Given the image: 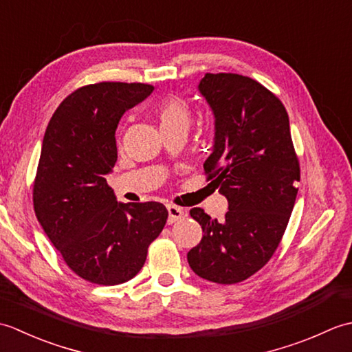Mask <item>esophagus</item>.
I'll return each mask as SVG.
<instances>
[{"instance_id": "esophagus-1", "label": "esophagus", "mask_w": 352, "mask_h": 352, "mask_svg": "<svg viewBox=\"0 0 352 352\" xmlns=\"http://www.w3.org/2000/svg\"><path fill=\"white\" fill-rule=\"evenodd\" d=\"M168 223H174L175 221L182 219L186 216V212L183 210L182 207H177V206H168Z\"/></svg>"}]
</instances>
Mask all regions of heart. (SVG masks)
Instances as JSON below:
<instances>
[{
  "instance_id": "obj_1",
  "label": "heart",
  "mask_w": 352,
  "mask_h": 352,
  "mask_svg": "<svg viewBox=\"0 0 352 352\" xmlns=\"http://www.w3.org/2000/svg\"><path fill=\"white\" fill-rule=\"evenodd\" d=\"M157 118L160 130H188L190 122V111L178 96H168L157 106Z\"/></svg>"
}]
</instances>
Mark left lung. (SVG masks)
<instances>
[{"mask_svg": "<svg viewBox=\"0 0 352 352\" xmlns=\"http://www.w3.org/2000/svg\"><path fill=\"white\" fill-rule=\"evenodd\" d=\"M198 91L214 116L204 170L228 212L219 222L192 208L204 236L188 261L201 278L234 284L263 267L278 246L295 206L300 163L287 111L265 86L239 74H206Z\"/></svg>", "mask_w": 352, "mask_h": 352, "instance_id": "1", "label": "left lung"}]
</instances>
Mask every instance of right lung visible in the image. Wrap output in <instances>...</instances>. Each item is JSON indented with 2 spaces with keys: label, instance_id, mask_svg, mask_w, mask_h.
<instances>
[{
  "label": "right lung",
  "instance_id": "add662e5",
  "mask_svg": "<svg viewBox=\"0 0 352 352\" xmlns=\"http://www.w3.org/2000/svg\"><path fill=\"white\" fill-rule=\"evenodd\" d=\"M153 91L115 81L80 87L45 131L33 188L36 218L66 265L95 284L131 280L168 219L160 203H118L106 180L118 160L119 121Z\"/></svg>",
  "mask_w": 352,
  "mask_h": 352
}]
</instances>
